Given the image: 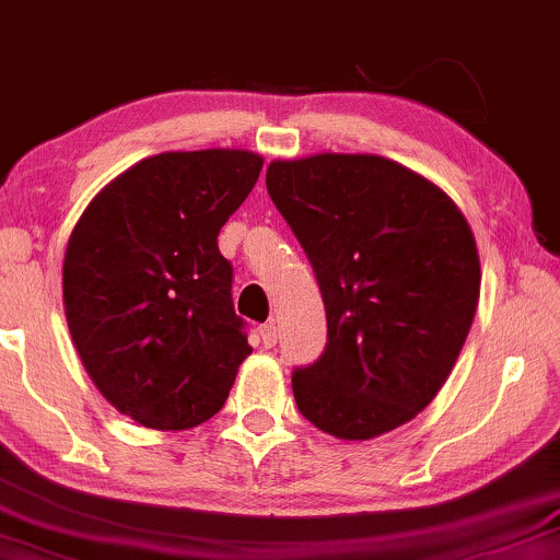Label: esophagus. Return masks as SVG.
Segmentation results:
<instances>
[{"label": "esophagus", "instance_id": "esophagus-1", "mask_svg": "<svg viewBox=\"0 0 560 560\" xmlns=\"http://www.w3.org/2000/svg\"><path fill=\"white\" fill-rule=\"evenodd\" d=\"M259 335H261V342H265V348H275V345H278V327H275V322L261 324Z\"/></svg>", "mask_w": 560, "mask_h": 560}]
</instances>
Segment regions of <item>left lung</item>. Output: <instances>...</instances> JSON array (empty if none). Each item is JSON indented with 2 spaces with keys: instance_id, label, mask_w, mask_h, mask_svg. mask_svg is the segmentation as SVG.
<instances>
[{
  "instance_id": "obj_1",
  "label": "left lung",
  "mask_w": 560,
  "mask_h": 560,
  "mask_svg": "<svg viewBox=\"0 0 560 560\" xmlns=\"http://www.w3.org/2000/svg\"><path fill=\"white\" fill-rule=\"evenodd\" d=\"M267 191L306 252L327 345L293 369L301 416L365 441L439 395L480 299L472 231L439 186L378 155L275 161Z\"/></svg>"
}]
</instances>
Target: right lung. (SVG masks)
<instances>
[{
  "label": "right lung",
  "mask_w": 560,
  "mask_h": 560,
  "mask_svg": "<svg viewBox=\"0 0 560 560\" xmlns=\"http://www.w3.org/2000/svg\"><path fill=\"white\" fill-rule=\"evenodd\" d=\"M259 171L248 150L144 158L88 205L69 236V335L101 395L144 428L205 423L252 353L218 233Z\"/></svg>",
  "instance_id": "right-lung-1"
}]
</instances>
